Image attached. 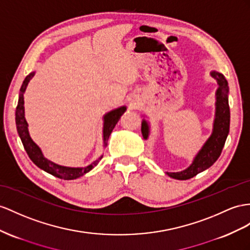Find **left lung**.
Returning <instances> with one entry per match:
<instances>
[{
  "instance_id": "left-lung-1",
  "label": "left lung",
  "mask_w": 250,
  "mask_h": 250,
  "mask_svg": "<svg viewBox=\"0 0 250 250\" xmlns=\"http://www.w3.org/2000/svg\"><path fill=\"white\" fill-rule=\"evenodd\" d=\"M211 77L217 82L215 92V115L213 120L212 133L203 145L201 150L196 153L193 161L188 168L178 172H166L168 176L175 180L186 181L195 176L201 172L210 168L220 157L229 133L230 110L228 104V82L224 75L215 70H211ZM142 133L144 139H148L150 135V123L145 118L142 123Z\"/></svg>"
}]
</instances>
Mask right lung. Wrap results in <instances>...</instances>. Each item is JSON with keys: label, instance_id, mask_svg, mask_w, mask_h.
<instances>
[{"label": "right lung", "instance_id": "right-lung-1", "mask_svg": "<svg viewBox=\"0 0 250 250\" xmlns=\"http://www.w3.org/2000/svg\"><path fill=\"white\" fill-rule=\"evenodd\" d=\"M36 72H31L26 78L24 79L22 86L20 88V94H19V101L16 108V125H17V131L19 136H20L22 144L24 146V149L26 151L29 158L33 161V163L39 167L40 169L44 170L47 173L52 174L56 177H59L61 180H76V178L81 177L87 172L91 171L93 168L98 165L101 161L104 154L100 155L96 161L91 163L85 167H66V166L58 165L52 161H49L45 156H44L40 146H38L33 139H31L28 131V124L26 119H25V110H24V93L26 91V87L30 79L35 76ZM126 111V106L123 105L114 110L107 112L104 115V129H102V136H104V148H105L107 145L108 137H110L113 129L118 123L120 117Z\"/></svg>", "mask_w": 250, "mask_h": 250}]
</instances>
